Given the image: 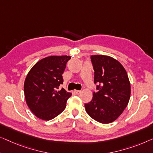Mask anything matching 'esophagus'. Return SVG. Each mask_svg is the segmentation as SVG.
Instances as JSON below:
<instances>
[{"label": "esophagus", "instance_id": "esophagus-1", "mask_svg": "<svg viewBox=\"0 0 153 153\" xmlns=\"http://www.w3.org/2000/svg\"><path fill=\"white\" fill-rule=\"evenodd\" d=\"M74 93L77 94V95H78L81 93V91H79V90H74Z\"/></svg>", "mask_w": 153, "mask_h": 153}]
</instances>
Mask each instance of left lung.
I'll return each mask as SVG.
<instances>
[{
  "mask_svg": "<svg viewBox=\"0 0 153 153\" xmlns=\"http://www.w3.org/2000/svg\"><path fill=\"white\" fill-rule=\"evenodd\" d=\"M94 83L98 92L85 105L86 111L101 123L114 121L121 114L130 98V83L122 64L109 56H91Z\"/></svg>",
  "mask_w": 153,
  "mask_h": 153,
  "instance_id": "1",
  "label": "left lung"
}]
</instances>
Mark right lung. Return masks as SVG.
Returning a JSON list of instances; mask_svg holds the SVG:
<instances>
[{"mask_svg":"<svg viewBox=\"0 0 153 153\" xmlns=\"http://www.w3.org/2000/svg\"><path fill=\"white\" fill-rule=\"evenodd\" d=\"M70 56H50L34 64L24 82L25 100L30 109L39 119L49 120L64 110L71 94L66 92L62 74Z\"/></svg>","mask_w":153,"mask_h":153,"instance_id":"right-lung-1","label":"right lung"}]
</instances>
